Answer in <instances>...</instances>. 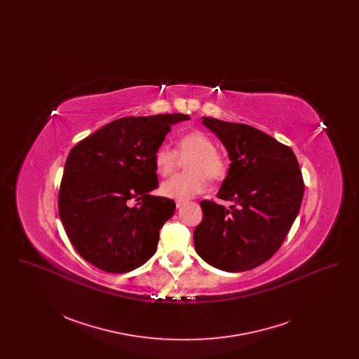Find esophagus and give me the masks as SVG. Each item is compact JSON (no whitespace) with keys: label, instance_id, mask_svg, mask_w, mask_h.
Segmentation results:
<instances>
[{"label":"esophagus","instance_id":"obj_1","mask_svg":"<svg viewBox=\"0 0 359 359\" xmlns=\"http://www.w3.org/2000/svg\"><path fill=\"white\" fill-rule=\"evenodd\" d=\"M175 203H176V207H177V208H180L182 205H184V201H176Z\"/></svg>","mask_w":359,"mask_h":359}]
</instances>
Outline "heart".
<instances>
[{"label":"heart","instance_id":"b5f03b06","mask_svg":"<svg viewBox=\"0 0 359 359\" xmlns=\"http://www.w3.org/2000/svg\"><path fill=\"white\" fill-rule=\"evenodd\" d=\"M189 158L186 163L188 173L176 175L161 184V194L176 201H187L207 188V177L218 180L226 173V161L217 152L215 142L205 132L194 130L176 141L175 152L168 147H158L154 154V171L168 176L177 165V157Z\"/></svg>","mask_w":359,"mask_h":359}]
</instances>
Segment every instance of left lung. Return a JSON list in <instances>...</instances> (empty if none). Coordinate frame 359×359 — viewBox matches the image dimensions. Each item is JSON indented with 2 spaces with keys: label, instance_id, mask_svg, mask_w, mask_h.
I'll return each mask as SVG.
<instances>
[{
  "label": "left lung",
  "instance_id": "8db88e82",
  "mask_svg": "<svg viewBox=\"0 0 359 359\" xmlns=\"http://www.w3.org/2000/svg\"><path fill=\"white\" fill-rule=\"evenodd\" d=\"M221 140L231 161L218 198L201 202L203 221L194 245L207 264L224 272H245L280 249L296 219L304 194L299 163L290 147L245 123L202 117Z\"/></svg>",
  "mask_w": 359,
  "mask_h": 359
}]
</instances>
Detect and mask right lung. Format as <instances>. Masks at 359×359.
Listing matches in <instances>:
<instances>
[{"label": "right lung", "mask_w": 359, "mask_h": 359, "mask_svg": "<svg viewBox=\"0 0 359 359\" xmlns=\"http://www.w3.org/2000/svg\"><path fill=\"white\" fill-rule=\"evenodd\" d=\"M187 114L111 121L69 152L59 189V215L72 246L109 273H126L154 256L158 231L176 205L154 196V151ZM130 200L137 205L132 208Z\"/></svg>", "instance_id": "add662e5"}]
</instances>
